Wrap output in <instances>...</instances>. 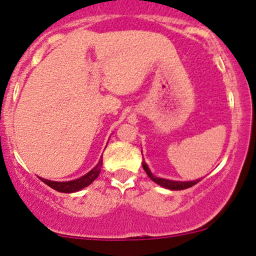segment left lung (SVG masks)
I'll return each instance as SVG.
<instances>
[{"label": "left lung", "mask_w": 256, "mask_h": 256, "mask_svg": "<svg viewBox=\"0 0 256 256\" xmlns=\"http://www.w3.org/2000/svg\"><path fill=\"white\" fill-rule=\"evenodd\" d=\"M142 166L144 171L146 172V174L150 177V180L155 182L160 186L166 188H169V190H184V188H188L191 186H194L198 183V182H200L202 180H191V182H177V180H164V178H158V177H155L154 174H152V171L146 166L144 160L142 162Z\"/></svg>", "instance_id": "left-lung-1"}]
</instances>
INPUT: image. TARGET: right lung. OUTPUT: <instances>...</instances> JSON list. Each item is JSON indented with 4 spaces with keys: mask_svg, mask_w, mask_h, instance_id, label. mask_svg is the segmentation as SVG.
I'll use <instances>...</instances> for the list:
<instances>
[{
    "mask_svg": "<svg viewBox=\"0 0 256 256\" xmlns=\"http://www.w3.org/2000/svg\"><path fill=\"white\" fill-rule=\"evenodd\" d=\"M101 168H102V157L100 158L99 163H98L88 174H86L85 176L78 178V180H70V182H52L48 180H44V178H40V180L42 182H44L45 184L48 185V186L52 188L56 191L64 192V194H72V192L82 190V188L88 186L90 183H93V182L98 178V176H99Z\"/></svg>",
    "mask_w": 256,
    "mask_h": 256,
    "instance_id": "right-lung-1",
    "label": "right lung"
}]
</instances>
